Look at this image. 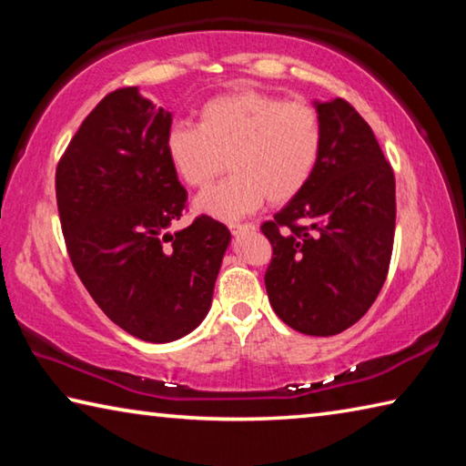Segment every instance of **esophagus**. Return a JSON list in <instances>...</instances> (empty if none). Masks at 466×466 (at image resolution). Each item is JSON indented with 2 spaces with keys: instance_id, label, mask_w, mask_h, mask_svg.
Wrapping results in <instances>:
<instances>
[{
  "instance_id": "34e87169",
  "label": "esophagus",
  "mask_w": 466,
  "mask_h": 466,
  "mask_svg": "<svg viewBox=\"0 0 466 466\" xmlns=\"http://www.w3.org/2000/svg\"><path fill=\"white\" fill-rule=\"evenodd\" d=\"M250 230H255V224H230V232L232 234L250 232Z\"/></svg>"
}]
</instances>
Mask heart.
I'll use <instances>...</instances> for the list:
<instances>
[{
	"mask_svg": "<svg viewBox=\"0 0 466 466\" xmlns=\"http://www.w3.org/2000/svg\"><path fill=\"white\" fill-rule=\"evenodd\" d=\"M322 119L306 100H283L255 90L232 92L205 102L199 125H175L167 154L178 178L205 188L234 177L195 199L199 214L236 222L265 199L289 203L310 183L322 154Z\"/></svg>",
	"mask_w": 466,
	"mask_h": 466,
	"instance_id": "heart-1",
	"label": "heart"
}]
</instances>
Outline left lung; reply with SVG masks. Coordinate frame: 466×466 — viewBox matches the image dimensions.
Segmentation results:
<instances>
[{"mask_svg": "<svg viewBox=\"0 0 466 466\" xmlns=\"http://www.w3.org/2000/svg\"><path fill=\"white\" fill-rule=\"evenodd\" d=\"M322 154L310 183L261 226L273 255L265 288L278 317L329 337L364 317L389 275L394 175L370 125L343 98L317 102Z\"/></svg>", "mask_w": 466, "mask_h": 466, "instance_id": "left-lung-1", "label": "left lung"}]
</instances>
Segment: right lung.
<instances>
[{
	"label": "right lung",
	"instance_id": "right-lung-1",
	"mask_svg": "<svg viewBox=\"0 0 466 466\" xmlns=\"http://www.w3.org/2000/svg\"><path fill=\"white\" fill-rule=\"evenodd\" d=\"M172 115L137 88L106 94L55 172L67 255L106 317L129 335L168 343L205 319L230 230L209 216L168 234L187 191L167 154Z\"/></svg>",
	"mask_w": 466,
	"mask_h": 466
}]
</instances>
